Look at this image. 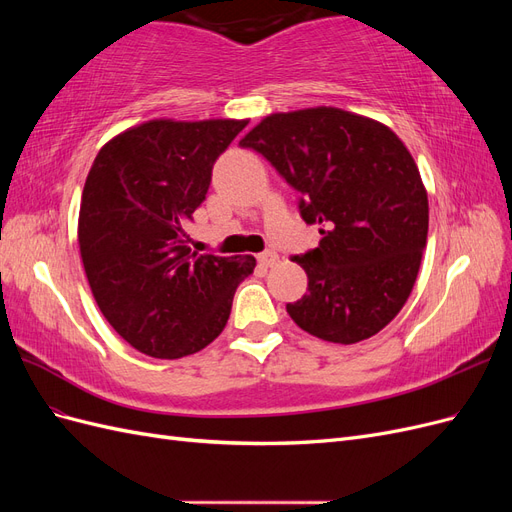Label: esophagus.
I'll return each mask as SVG.
<instances>
[{
  "mask_svg": "<svg viewBox=\"0 0 512 512\" xmlns=\"http://www.w3.org/2000/svg\"><path fill=\"white\" fill-rule=\"evenodd\" d=\"M277 260H280V258H277V254H275V252H271V250H267V252L258 254V262H260V267H265V269L273 267Z\"/></svg>",
  "mask_w": 512,
  "mask_h": 512,
  "instance_id": "esophagus-1",
  "label": "esophagus"
}]
</instances>
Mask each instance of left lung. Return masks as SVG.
Segmentation results:
<instances>
[{"mask_svg":"<svg viewBox=\"0 0 512 512\" xmlns=\"http://www.w3.org/2000/svg\"><path fill=\"white\" fill-rule=\"evenodd\" d=\"M297 190L314 250L292 256L307 294L286 312L324 342L356 344L382 331L408 301L427 245L429 207L406 145L382 123L339 108L262 119L239 143Z\"/></svg>","mask_w":512,"mask_h":512,"instance_id":"1","label":"left lung"}]
</instances>
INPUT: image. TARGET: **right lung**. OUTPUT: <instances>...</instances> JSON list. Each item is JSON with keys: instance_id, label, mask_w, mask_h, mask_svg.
Returning a JSON list of instances; mask_svg holds the SVG:
<instances>
[{"instance_id": "add662e5", "label": "right lung", "mask_w": 512, "mask_h": 512, "mask_svg": "<svg viewBox=\"0 0 512 512\" xmlns=\"http://www.w3.org/2000/svg\"><path fill=\"white\" fill-rule=\"evenodd\" d=\"M245 123L149 121L106 143L87 175L79 245L91 292L108 324L153 359L209 346L254 273V256L198 254L185 235Z\"/></svg>"}]
</instances>
